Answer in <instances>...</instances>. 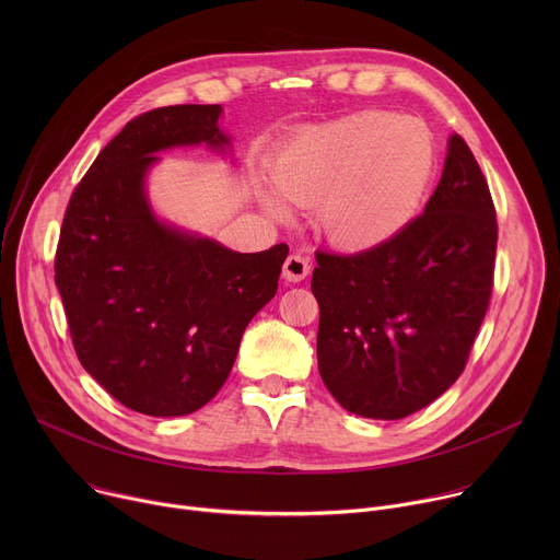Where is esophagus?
Listing matches in <instances>:
<instances>
[{
  "label": "esophagus",
  "instance_id": "esophagus-1",
  "mask_svg": "<svg viewBox=\"0 0 560 560\" xmlns=\"http://www.w3.org/2000/svg\"><path fill=\"white\" fill-rule=\"evenodd\" d=\"M307 275H310V261H307V257L301 255V253L288 255V259L283 261V277H285L288 281H292V283H299V281H303Z\"/></svg>",
  "mask_w": 560,
  "mask_h": 560
}]
</instances>
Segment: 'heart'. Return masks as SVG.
<instances>
[{
	"label": "heart",
	"instance_id": "1",
	"mask_svg": "<svg viewBox=\"0 0 560 560\" xmlns=\"http://www.w3.org/2000/svg\"><path fill=\"white\" fill-rule=\"evenodd\" d=\"M432 173L434 141L423 121L365 110L301 135L275 182L285 199L322 206L318 221L337 246L363 250L412 221Z\"/></svg>",
	"mask_w": 560,
	"mask_h": 560
}]
</instances>
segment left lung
Here are the masks:
<instances>
[{"mask_svg":"<svg viewBox=\"0 0 560 560\" xmlns=\"http://www.w3.org/2000/svg\"><path fill=\"white\" fill-rule=\"evenodd\" d=\"M497 238L490 186L452 135L423 214L374 248L316 250L318 372L346 410L404 419L460 376L490 305Z\"/></svg>","mask_w":560,"mask_h":560,"instance_id":"1","label":"left lung"}]
</instances>
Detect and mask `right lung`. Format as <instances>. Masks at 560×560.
<instances>
[{
	"label": "right lung",
	"mask_w": 560,
	"mask_h": 560,
	"mask_svg": "<svg viewBox=\"0 0 560 560\" xmlns=\"http://www.w3.org/2000/svg\"><path fill=\"white\" fill-rule=\"evenodd\" d=\"M221 106H166L130 119L70 195L55 283L79 363L150 417L203 408L225 383L250 318L277 294L288 246L232 253L159 223L143 195L156 150L223 145Z\"/></svg>",
	"instance_id": "obj_1"
}]
</instances>
